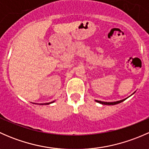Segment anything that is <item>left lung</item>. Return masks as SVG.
<instances>
[{
    "instance_id": "8db88e82",
    "label": "left lung",
    "mask_w": 149,
    "mask_h": 149,
    "mask_svg": "<svg viewBox=\"0 0 149 149\" xmlns=\"http://www.w3.org/2000/svg\"><path fill=\"white\" fill-rule=\"evenodd\" d=\"M125 100H120V101H118V102H102V101H98V100H97V102L99 103H101L102 104H106V105H114V104H119L122 102L125 101Z\"/></svg>"
}]
</instances>
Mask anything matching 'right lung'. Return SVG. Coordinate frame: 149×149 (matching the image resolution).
Instances as JSON below:
<instances>
[{"label":"right lung","instance_id":"right-lung-1","mask_svg":"<svg viewBox=\"0 0 149 149\" xmlns=\"http://www.w3.org/2000/svg\"><path fill=\"white\" fill-rule=\"evenodd\" d=\"M50 104V102H49V103H44V104Z\"/></svg>","mask_w":149,"mask_h":149}]
</instances>
